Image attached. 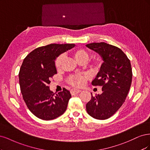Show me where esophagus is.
<instances>
[{"instance_id": "1", "label": "esophagus", "mask_w": 150, "mask_h": 150, "mask_svg": "<svg viewBox=\"0 0 150 150\" xmlns=\"http://www.w3.org/2000/svg\"><path fill=\"white\" fill-rule=\"evenodd\" d=\"M70 92H71V94L72 95H75V94L79 93L80 92H81V90H79V89H75V88H74V89H72V90L70 91Z\"/></svg>"}]
</instances>
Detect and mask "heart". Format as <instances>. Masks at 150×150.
Returning a JSON list of instances; mask_svg holds the SVG:
<instances>
[{
  "mask_svg": "<svg viewBox=\"0 0 150 150\" xmlns=\"http://www.w3.org/2000/svg\"><path fill=\"white\" fill-rule=\"evenodd\" d=\"M71 54L74 57L75 60L78 62L82 61L86 62L89 59L88 53L83 49H75L72 51ZM63 59H64V57H63L62 55H60L55 60V67L57 70H59L61 68ZM94 65L96 67H98L100 65V62L96 61ZM85 80L86 76L81 75H76L70 77L69 79V83L73 86H80L84 85L85 83Z\"/></svg>",
  "mask_w": 150,
  "mask_h": 150,
  "instance_id": "heart-1",
  "label": "heart"
}]
</instances>
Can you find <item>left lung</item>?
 Masks as SVG:
<instances>
[{
	"instance_id": "8db88e82",
	"label": "left lung",
	"mask_w": 150,
	"mask_h": 150,
	"mask_svg": "<svg viewBox=\"0 0 150 150\" xmlns=\"http://www.w3.org/2000/svg\"><path fill=\"white\" fill-rule=\"evenodd\" d=\"M100 55L103 63L94 86H102V93L93 96L86 105V112L98 120H106L117 112L125 102L132 80V70L127 56L119 48L105 42L86 45Z\"/></svg>"
}]
</instances>
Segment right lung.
<instances>
[{"label":"right lung","instance_id":"add662e5","mask_svg":"<svg viewBox=\"0 0 150 150\" xmlns=\"http://www.w3.org/2000/svg\"><path fill=\"white\" fill-rule=\"evenodd\" d=\"M75 45L52 43L37 48L24 59L18 74L21 91L28 108L37 118L51 120L67 110L71 96L70 91L64 88L54 93L49 84L57 74V58Z\"/></svg>","mask_w":150,"mask_h":150}]
</instances>
